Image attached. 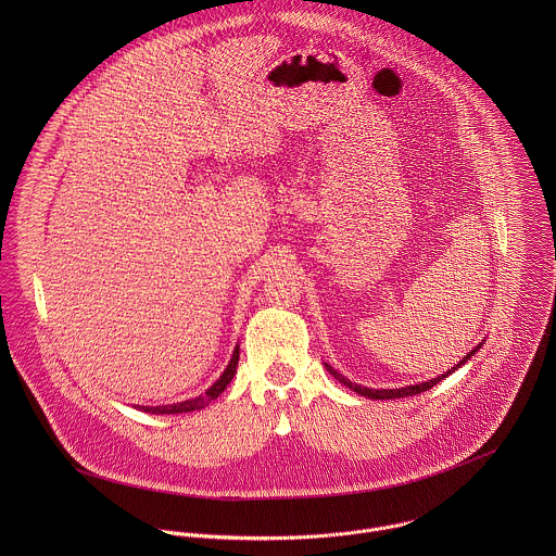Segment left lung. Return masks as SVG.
Masks as SVG:
<instances>
[{"label":"left lung","instance_id":"left-lung-1","mask_svg":"<svg viewBox=\"0 0 556 556\" xmlns=\"http://www.w3.org/2000/svg\"><path fill=\"white\" fill-rule=\"evenodd\" d=\"M481 349V344H477L476 349L471 351V353H467L452 370H447L445 375H441V377H437V379H430V381H426V383H417V386H406V388H396V390H370V388H364V386H357V383H351L349 379H344L340 372H336L329 364H325V368L329 370V375H333V379H338L342 386H346L349 390H353V392H357L359 396L370 397V400H392V397H406V396H415V394H421V392H426V390H430V388H434L439 381H443L445 377H450L454 370H458L463 364H467L473 355H476L477 351Z\"/></svg>","mask_w":556,"mask_h":556}]
</instances>
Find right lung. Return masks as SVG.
Returning <instances> with one entry per match:
<instances>
[{
	"instance_id": "1",
	"label": "right lung",
	"mask_w": 556,
	"mask_h": 556,
	"mask_svg": "<svg viewBox=\"0 0 556 556\" xmlns=\"http://www.w3.org/2000/svg\"><path fill=\"white\" fill-rule=\"evenodd\" d=\"M238 362H239V346H236V351H233V357H231V362H229V366H227V370L220 375V379L203 394V396L199 397H190V400H184V402H177V404H164V406H137V408H141V410H146V413H154V415H173V413H190V410H199V408H205L212 400H216V397L220 396L225 390H227V386L231 383V379L236 377V372H238Z\"/></svg>"
}]
</instances>
